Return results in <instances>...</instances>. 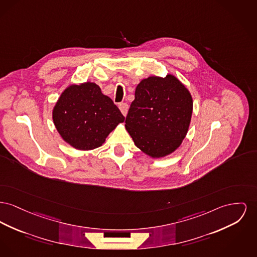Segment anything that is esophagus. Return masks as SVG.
Returning <instances> with one entry per match:
<instances>
[{
    "instance_id": "esophagus-1",
    "label": "esophagus",
    "mask_w": 257,
    "mask_h": 257,
    "mask_svg": "<svg viewBox=\"0 0 257 257\" xmlns=\"http://www.w3.org/2000/svg\"><path fill=\"white\" fill-rule=\"evenodd\" d=\"M119 109H120L122 114L124 116H126L127 112H128V109H129V106L126 103H121V104H119Z\"/></svg>"
}]
</instances>
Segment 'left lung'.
<instances>
[{"instance_id": "left-lung-1", "label": "left lung", "mask_w": 257, "mask_h": 257, "mask_svg": "<svg viewBox=\"0 0 257 257\" xmlns=\"http://www.w3.org/2000/svg\"><path fill=\"white\" fill-rule=\"evenodd\" d=\"M192 109L191 94L176 76H150L137 85L125 128L144 153L164 157L181 146Z\"/></svg>"}]
</instances>
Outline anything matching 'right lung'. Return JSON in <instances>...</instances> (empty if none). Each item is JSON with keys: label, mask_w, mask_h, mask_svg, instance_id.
I'll list each match as a JSON object with an SVG mask.
<instances>
[{"label": "right lung", "mask_w": 257, "mask_h": 257, "mask_svg": "<svg viewBox=\"0 0 257 257\" xmlns=\"http://www.w3.org/2000/svg\"><path fill=\"white\" fill-rule=\"evenodd\" d=\"M52 119L66 143L76 150L91 151L101 147L125 117L96 83L87 81L62 92Z\"/></svg>", "instance_id": "obj_1"}]
</instances>
